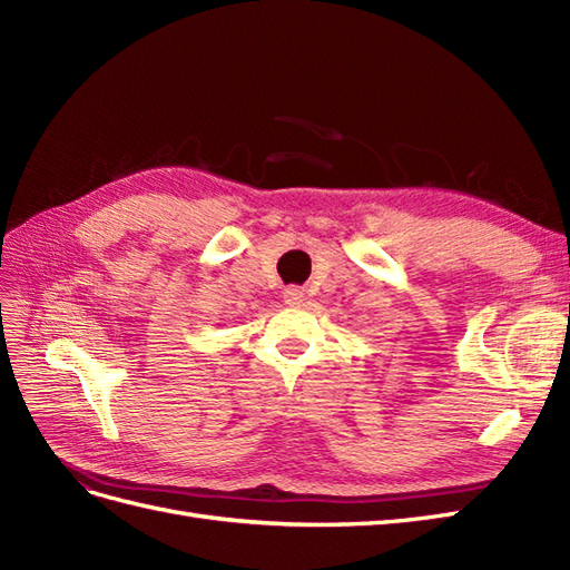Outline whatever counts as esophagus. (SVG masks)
I'll return each instance as SVG.
<instances>
[{
  "instance_id": "1",
  "label": "esophagus",
  "mask_w": 570,
  "mask_h": 570,
  "mask_svg": "<svg viewBox=\"0 0 570 570\" xmlns=\"http://www.w3.org/2000/svg\"><path fill=\"white\" fill-rule=\"evenodd\" d=\"M283 299H285V304H289V306H299V304L304 302V289H302V287H287V289L283 292Z\"/></svg>"
}]
</instances>
